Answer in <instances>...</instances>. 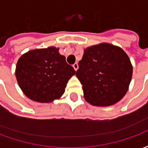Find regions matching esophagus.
Masks as SVG:
<instances>
[{
	"label": "esophagus",
	"mask_w": 148,
	"mask_h": 148,
	"mask_svg": "<svg viewBox=\"0 0 148 148\" xmlns=\"http://www.w3.org/2000/svg\"><path fill=\"white\" fill-rule=\"evenodd\" d=\"M73 67H74V69L75 71H77V69H78V64H77V62H75V63L73 65Z\"/></svg>",
	"instance_id": "esophagus-1"
}]
</instances>
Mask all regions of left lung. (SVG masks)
Masks as SVG:
<instances>
[{
  "label": "left lung",
  "mask_w": 148,
  "mask_h": 148,
  "mask_svg": "<svg viewBox=\"0 0 148 148\" xmlns=\"http://www.w3.org/2000/svg\"><path fill=\"white\" fill-rule=\"evenodd\" d=\"M76 76L82 85L84 97L95 106H110L120 101L128 90L132 65L120 47L108 42L84 50Z\"/></svg>",
  "instance_id": "left-lung-1"
}]
</instances>
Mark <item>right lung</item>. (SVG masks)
I'll list each match as a JSON object with an SVG mask.
<instances>
[{
  "label": "right lung",
  "mask_w": 148,
  "mask_h": 148,
  "mask_svg": "<svg viewBox=\"0 0 148 148\" xmlns=\"http://www.w3.org/2000/svg\"><path fill=\"white\" fill-rule=\"evenodd\" d=\"M59 48L35 49L21 55L16 66V77L23 93L34 101L50 103L59 99L68 81L75 74Z\"/></svg>",
  "instance_id": "right-lung-1"
}]
</instances>
